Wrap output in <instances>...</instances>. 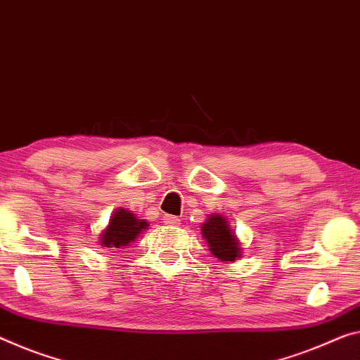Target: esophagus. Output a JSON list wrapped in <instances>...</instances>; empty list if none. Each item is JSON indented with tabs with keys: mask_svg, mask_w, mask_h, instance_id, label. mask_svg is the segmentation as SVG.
<instances>
[{
	"mask_svg": "<svg viewBox=\"0 0 360 360\" xmlns=\"http://www.w3.org/2000/svg\"><path fill=\"white\" fill-rule=\"evenodd\" d=\"M162 220H164L165 225H179L180 224V219L179 217H174V215H167V214L164 215Z\"/></svg>",
	"mask_w": 360,
	"mask_h": 360,
	"instance_id": "1",
	"label": "esophagus"
}]
</instances>
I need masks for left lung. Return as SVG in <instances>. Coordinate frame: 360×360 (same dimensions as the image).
I'll use <instances>...</instances> for the list:
<instances>
[{"instance_id":"obj_1","label":"left lung","mask_w":360,"mask_h":360,"mask_svg":"<svg viewBox=\"0 0 360 360\" xmlns=\"http://www.w3.org/2000/svg\"><path fill=\"white\" fill-rule=\"evenodd\" d=\"M201 235L207 243L209 251L220 262H235L243 256L240 240L222 214H209L201 224Z\"/></svg>"}]
</instances>
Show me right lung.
Returning <instances> with one entry per match:
<instances>
[{"mask_svg": "<svg viewBox=\"0 0 360 360\" xmlns=\"http://www.w3.org/2000/svg\"><path fill=\"white\" fill-rule=\"evenodd\" d=\"M149 224L145 219H138L131 211L124 207H117L110 214L109 224L99 233L98 243L101 248H125L134 243L138 236L146 230Z\"/></svg>", "mask_w": 360, "mask_h": 360, "instance_id": "add662e5", "label": "right lung"}]
</instances>
